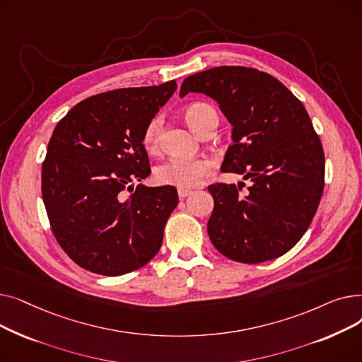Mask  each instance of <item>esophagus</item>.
Listing matches in <instances>:
<instances>
[{"label": "esophagus", "mask_w": 362, "mask_h": 362, "mask_svg": "<svg viewBox=\"0 0 362 362\" xmlns=\"http://www.w3.org/2000/svg\"><path fill=\"white\" fill-rule=\"evenodd\" d=\"M191 194H192L191 189H177V195H179L180 199H185L186 197H189Z\"/></svg>", "instance_id": "34e87169"}]
</instances>
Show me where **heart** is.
Instances as JSON below:
<instances>
[{
	"instance_id": "b5f03b06",
	"label": "heart",
	"mask_w": 362,
	"mask_h": 362,
	"mask_svg": "<svg viewBox=\"0 0 362 362\" xmlns=\"http://www.w3.org/2000/svg\"><path fill=\"white\" fill-rule=\"evenodd\" d=\"M183 116L186 123L191 126L192 130H195L198 135H201V133L208 127H216L218 123L216 108L206 103H194L191 105H187L183 111ZM161 130V116H154L146 123L142 135V144L146 148V151L154 152L158 149ZM213 168V161L205 157H171L156 168V179L161 185L176 186L179 189H189L197 186L205 176L210 175Z\"/></svg>"
}]
</instances>
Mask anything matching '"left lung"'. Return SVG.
<instances>
[{
    "mask_svg": "<svg viewBox=\"0 0 362 362\" xmlns=\"http://www.w3.org/2000/svg\"><path fill=\"white\" fill-rule=\"evenodd\" d=\"M202 92L233 124L221 171L245 183L208 186L214 210L208 236L238 262L258 264L291 251L310 227L325 189V151L305 107L274 76L220 66L189 76L180 97Z\"/></svg>",
    "mask_w": 362,
    "mask_h": 362,
    "instance_id": "1",
    "label": "left lung"
}]
</instances>
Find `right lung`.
Instances as JSON below:
<instances>
[{
  "instance_id": "right-lung-1",
  "label": "right lung",
  "mask_w": 362,
  "mask_h": 362,
  "mask_svg": "<svg viewBox=\"0 0 362 362\" xmlns=\"http://www.w3.org/2000/svg\"><path fill=\"white\" fill-rule=\"evenodd\" d=\"M177 88H122L76 104L55 126L42 163V198L54 238L79 267L135 272L157 255L179 204L175 186L146 187V123Z\"/></svg>"
}]
</instances>
